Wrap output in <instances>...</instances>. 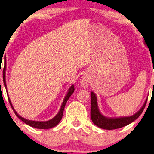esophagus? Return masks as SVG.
I'll return each instance as SVG.
<instances>
[{"label": "esophagus", "mask_w": 154, "mask_h": 154, "mask_svg": "<svg viewBox=\"0 0 154 154\" xmlns=\"http://www.w3.org/2000/svg\"><path fill=\"white\" fill-rule=\"evenodd\" d=\"M88 83H89V79H88V77L87 75H83L81 79V85H83V87L85 88L88 85Z\"/></svg>", "instance_id": "obj_1"}]
</instances>
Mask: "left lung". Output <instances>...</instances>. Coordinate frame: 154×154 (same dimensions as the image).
<instances>
[{"mask_svg":"<svg viewBox=\"0 0 154 154\" xmlns=\"http://www.w3.org/2000/svg\"><path fill=\"white\" fill-rule=\"evenodd\" d=\"M91 95V110H90V116L91 119L94 125L97 127L102 128L104 130H114L121 128L124 126L129 125L134 121L137 119L141 115L144 110L145 106H146L147 99L145 101L144 104H143L140 110H139L134 115L130 116H125V117H116V118H109L104 116L102 115L99 110L97 100L96 94L93 92H90Z\"/></svg>","mask_w":154,"mask_h":154,"instance_id":"obj_1","label":"left lung"}]
</instances>
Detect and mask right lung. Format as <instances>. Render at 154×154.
<instances>
[{
  "label": "right lung",
  "instance_id": "right-lung-1",
  "mask_svg": "<svg viewBox=\"0 0 154 154\" xmlns=\"http://www.w3.org/2000/svg\"><path fill=\"white\" fill-rule=\"evenodd\" d=\"M5 59H6V57H5V58H4V60H5V64H4V68H3V79L4 85H5L6 91H7V92H8L7 85H6V81H5V71H6ZM73 92H74V85H72L70 88H69V91L66 93V95L65 96L64 101H63L62 104V106H61V108L60 109V111H59L57 114L54 118H52V119H50V120H49V121H31V120H28V119H24V118L22 117L21 116H20L17 113V111L15 110H14V107H13V106H12V104L11 103V101H10V98H9V96H8V100H9L10 106H11L12 109H13L15 115L21 120V121H22L24 123L27 124V125H29V126H31V127L38 128V129H49V128L55 127V126L60 122L61 119H62V118L63 112H64L65 105H66L67 101H68V100L71 97V94L73 93ZM7 94L8 95V93H7Z\"/></svg>",
  "mask_w": 154,
  "mask_h": 154
}]
</instances>
